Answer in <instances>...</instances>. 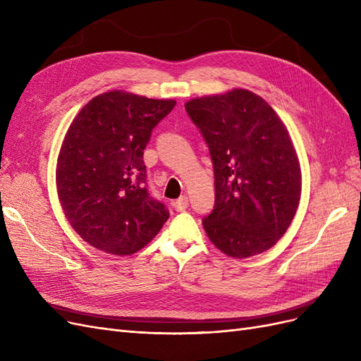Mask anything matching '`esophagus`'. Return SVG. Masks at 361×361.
<instances>
[{
	"mask_svg": "<svg viewBox=\"0 0 361 361\" xmlns=\"http://www.w3.org/2000/svg\"><path fill=\"white\" fill-rule=\"evenodd\" d=\"M188 204H190V203H188V197H187V195H182V197H179L178 200L173 202L174 211H178V212H183V211L188 207Z\"/></svg>",
	"mask_w": 361,
	"mask_h": 361,
	"instance_id": "obj_1",
	"label": "esophagus"
}]
</instances>
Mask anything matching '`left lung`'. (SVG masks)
Returning a JSON list of instances; mask_svg holds the SVG:
<instances>
[{
  "label": "left lung",
  "mask_w": 361,
  "mask_h": 361,
  "mask_svg": "<svg viewBox=\"0 0 361 361\" xmlns=\"http://www.w3.org/2000/svg\"><path fill=\"white\" fill-rule=\"evenodd\" d=\"M214 166L215 204L206 235L231 257L269 250L286 233L301 195V170L276 111L253 92L235 89L185 104Z\"/></svg>",
  "instance_id": "1"
}]
</instances>
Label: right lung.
I'll use <instances>...</instances> for the list:
<instances>
[{
	"instance_id": "right-lung-1",
	"label": "right lung",
	"mask_w": 361,
	"mask_h": 361,
	"mask_svg": "<svg viewBox=\"0 0 361 361\" xmlns=\"http://www.w3.org/2000/svg\"><path fill=\"white\" fill-rule=\"evenodd\" d=\"M176 105L108 92L73 118L57 161V192L69 224L105 253H137L169 220L147 188L143 161L152 130Z\"/></svg>"
}]
</instances>
